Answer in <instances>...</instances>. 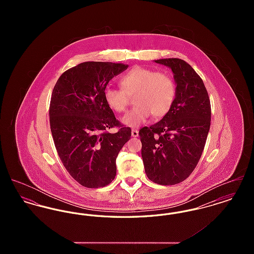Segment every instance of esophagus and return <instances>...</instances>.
Segmentation results:
<instances>
[{"instance_id":"obj_1","label":"esophagus","mask_w":254,"mask_h":254,"mask_svg":"<svg viewBox=\"0 0 254 254\" xmlns=\"http://www.w3.org/2000/svg\"><path fill=\"white\" fill-rule=\"evenodd\" d=\"M131 135H132V137H138L139 136V131L137 129H132L131 130Z\"/></svg>"}]
</instances>
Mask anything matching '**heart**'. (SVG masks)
Here are the masks:
<instances>
[{"mask_svg": "<svg viewBox=\"0 0 254 254\" xmlns=\"http://www.w3.org/2000/svg\"><path fill=\"white\" fill-rule=\"evenodd\" d=\"M120 85L105 88V101L113 111L121 113L127 108L129 96L135 94L136 106L123 117V123L131 127L145 123L151 114L155 118L165 116L175 101V81L166 71L137 65L122 76Z\"/></svg>", "mask_w": 254, "mask_h": 254, "instance_id": "b5f03b06", "label": "heart"}]
</instances>
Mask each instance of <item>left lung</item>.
<instances>
[{
  "label": "left lung",
  "instance_id": "1",
  "mask_svg": "<svg viewBox=\"0 0 254 254\" xmlns=\"http://www.w3.org/2000/svg\"><path fill=\"white\" fill-rule=\"evenodd\" d=\"M171 68L176 83L172 108L161 121L139 130L146 176L169 186L186 180L196 168L209 131L210 100L201 77L178 58L155 61Z\"/></svg>",
  "mask_w": 254,
  "mask_h": 254
}]
</instances>
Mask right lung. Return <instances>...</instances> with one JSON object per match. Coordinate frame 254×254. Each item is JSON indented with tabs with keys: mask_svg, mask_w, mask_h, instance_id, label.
Returning <instances> with one entry per match:
<instances>
[{
	"mask_svg": "<svg viewBox=\"0 0 254 254\" xmlns=\"http://www.w3.org/2000/svg\"><path fill=\"white\" fill-rule=\"evenodd\" d=\"M127 66L85 62L63 73L54 85L49 105L53 141L64 167L85 188L114 180L116 158L131 137V128L116 119L104 97L109 81ZM113 127L118 132L109 133Z\"/></svg>",
	"mask_w": 254,
	"mask_h": 254,
	"instance_id": "1",
	"label": "right lung"
}]
</instances>
